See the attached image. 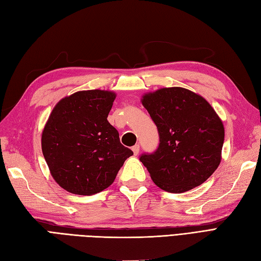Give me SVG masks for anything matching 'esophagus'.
<instances>
[{"label":"esophagus","instance_id":"34e87169","mask_svg":"<svg viewBox=\"0 0 261 261\" xmlns=\"http://www.w3.org/2000/svg\"><path fill=\"white\" fill-rule=\"evenodd\" d=\"M132 150L134 151V155H138V152H139V145L137 144V145H134L132 147Z\"/></svg>","mask_w":261,"mask_h":261}]
</instances>
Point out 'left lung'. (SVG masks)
<instances>
[{"instance_id": "8db88e82", "label": "left lung", "mask_w": 261, "mask_h": 261, "mask_svg": "<svg viewBox=\"0 0 261 261\" xmlns=\"http://www.w3.org/2000/svg\"><path fill=\"white\" fill-rule=\"evenodd\" d=\"M142 103L160 136L155 151L139 156L152 181L175 194L201 185L219 166L225 138L213 107L181 87L145 94Z\"/></svg>"}]
</instances>
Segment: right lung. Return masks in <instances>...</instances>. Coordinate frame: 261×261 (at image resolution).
Listing matches in <instances>:
<instances>
[{"label":"right lung","mask_w":261,"mask_h":261,"mask_svg":"<svg viewBox=\"0 0 261 261\" xmlns=\"http://www.w3.org/2000/svg\"><path fill=\"white\" fill-rule=\"evenodd\" d=\"M116 95L92 90L63 98L42 134V150L53 178L67 192L91 196L111 186L133 155L107 116Z\"/></svg>","instance_id":"right-lung-1"}]
</instances>
